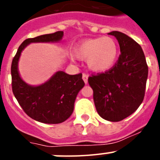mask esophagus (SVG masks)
Returning a JSON list of instances; mask_svg holds the SVG:
<instances>
[{
    "instance_id": "1",
    "label": "esophagus",
    "mask_w": 160,
    "mask_h": 160,
    "mask_svg": "<svg viewBox=\"0 0 160 160\" xmlns=\"http://www.w3.org/2000/svg\"><path fill=\"white\" fill-rule=\"evenodd\" d=\"M82 79H83V81H84V82L86 83V84H87V82H88V75L86 74V73H83Z\"/></svg>"
}]
</instances>
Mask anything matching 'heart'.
I'll use <instances>...</instances> for the list:
<instances>
[{"label": "heart", "mask_w": 160, "mask_h": 160, "mask_svg": "<svg viewBox=\"0 0 160 160\" xmlns=\"http://www.w3.org/2000/svg\"><path fill=\"white\" fill-rule=\"evenodd\" d=\"M74 53L80 60H87L90 70L104 73L111 70L116 63L118 46L116 41L111 37L88 38L76 45Z\"/></svg>", "instance_id": "obj_1"}]
</instances>
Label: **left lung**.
<instances>
[{"label": "left lung", "mask_w": 160, "mask_h": 160, "mask_svg": "<svg viewBox=\"0 0 160 160\" xmlns=\"http://www.w3.org/2000/svg\"><path fill=\"white\" fill-rule=\"evenodd\" d=\"M108 34L119 44L118 60L108 71L89 77L88 82L98 114L107 121L118 122L135 112L143 101L148 67L142 48L135 40L118 31Z\"/></svg>", "instance_id": "1"}]
</instances>
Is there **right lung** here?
Instances as JSON below:
<instances>
[{
    "label": "right lung",
    "instance_id": "obj_1",
    "mask_svg": "<svg viewBox=\"0 0 160 160\" xmlns=\"http://www.w3.org/2000/svg\"><path fill=\"white\" fill-rule=\"evenodd\" d=\"M62 37L63 31H58L26 39L18 48L11 66L14 96L30 118L43 123H61L70 118L73 111L76 97L85 86L82 78V74L70 75L60 70L56 72L46 82L32 86L21 78L18 62L22 52L29 44L59 42Z\"/></svg>",
    "mask_w": 160,
    "mask_h": 160
}]
</instances>
